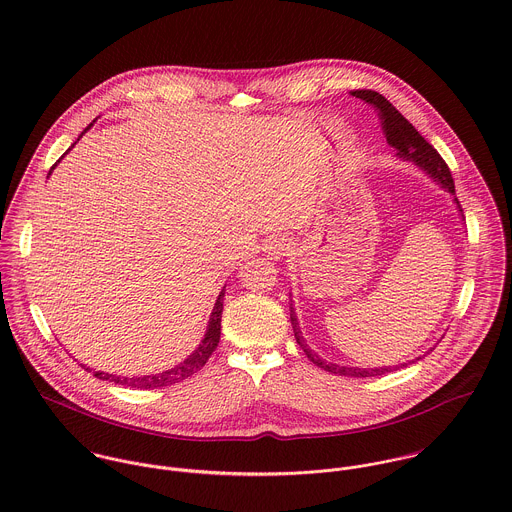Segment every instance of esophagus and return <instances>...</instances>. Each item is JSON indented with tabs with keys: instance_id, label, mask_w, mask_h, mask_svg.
Listing matches in <instances>:
<instances>
[{
	"instance_id": "1",
	"label": "esophagus",
	"mask_w": 512,
	"mask_h": 512,
	"mask_svg": "<svg viewBox=\"0 0 512 512\" xmlns=\"http://www.w3.org/2000/svg\"><path fill=\"white\" fill-rule=\"evenodd\" d=\"M288 250H290V240L284 238V236H272V238H268L266 244H264V252H266L272 260L282 258Z\"/></svg>"
}]
</instances>
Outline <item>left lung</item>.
<instances>
[{
    "label": "left lung",
    "mask_w": 512,
    "mask_h": 512,
    "mask_svg": "<svg viewBox=\"0 0 512 512\" xmlns=\"http://www.w3.org/2000/svg\"><path fill=\"white\" fill-rule=\"evenodd\" d=\"M353 96L361 98L368 102L370 106H374L378 110V116H380V124H382V130H384V136H386V142L388 146L396 149V157L404 159V161H412L416 163L422 171H426L436 183H438L441 189H445L447 193L455 195V185H453V177H451V171L447 167V163L441 159L438 151L434 149V146H430L422 134L378 92L374 90H355ZM457 203V209L461 211L459 207V201L453 199ZM290 321H292L293 335H295V341L297 345L303 349V353L307 355V359L319 368L331 372V374H341V376H357V378H366V376H380V374H386V372H392L400 366L412 365L416 361H420L422 357L414 359V361H408L404 365L396 366H376V368H359V366H341L335 365V363H327L325 359H321L315 351L309 349V345L305 343L303 335H301V329H299V321H297V315H295V307L293 303H290Z\"/></svg>",
    "instance_id": "1"
}]
</instances>
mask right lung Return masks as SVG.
Wrapping results in <instances>:
<instances>
[{"label":"right lung","instance_id":"right-lung-1","mask_svg":"<svg viewBox=\"0 0 512 512\" xmlns=\"http://www.w3.org/2000/svg\"><path fill=\"white\" fill-rule=\"evenodd\" d=\"M92 126V124H90ZM88 126V128H90ZM86 128V130H88ZM84 130V132H86ZM82 132V134H84ZM82 134L78 136V140L82 138ZM76 140V142H78ZM74 142V144H76ZM73 146L71 147H74ZM69 147V149H71ZM69 149H67V153H69ZM65 157V155H63ZM61 161V159H59ZM55 167H51V171H53ZM51 171H49V175H51ZM222 297H224V290L219 293V297H217V303H215V307H213V313H211V319H209V325H207V333H205V337H203V341H201V345L185 359V361H181L179 365L173 366V368H169V370H163V372H157V374H146V376H118V374H108V372H100V370H96L94 372V376L96 378H100V380H110V382H116V384H124V386H130V388H140V390H153V388H163V386H171V384H175V382H181V380H185V378H189V376H193L195 372H199L205 363L209 361V357L213 355V351L217 349V345H219L220 341V317H222ZM86 370H90V368H86Z\"/></svg>","mask_w":512,"mask_h":512}]
</instances>
